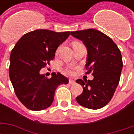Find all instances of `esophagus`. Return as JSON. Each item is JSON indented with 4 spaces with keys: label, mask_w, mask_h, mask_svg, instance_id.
Segmentation results:
<instances>
[{
    "label": "esophagus",
    "mask_w": 134,
    "mask_h": 134,
    "mask_svg": "<svg viewBox=\"0 0 134 134\" xmlns=\"http://www.w3.org/2000/svg\"><path fill=\"white\" fill-rule=\"evenodd\" d=\"M69 83H70V85H75L76 82L75 81H74L73 80H69Z\"/></svg>",
    "instance_id": "esophagus-1"
}]
</instances>
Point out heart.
<instances>
[{
	"label": "heart",
	"instance_id": "obj_1",
	"mask_svg": "<svg viewBox=\"0 0 134 134\" xmlns=\"http://www.w3.org/2000/svg\"><path fill=\"white\" fill-rule=\"evenodd\" d=\"M75 44H76V43H75ZM73 70H74V67H69L68 68H67V70H66L65 72L67 73V74H70V75H72V74H73V73H74V72H73Z\"/></svg>",
	"mask_w": 134,
	"mask_h": 134
}]
</instances>
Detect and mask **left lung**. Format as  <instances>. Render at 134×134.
Returning a JSON list of instances; mask_svg holds the SVG:
<instances>
[{"label":"left lung","instance_id":"8db88e82","mask_svg":"<svg viewBox=\"0 0 134 134\" xmlns=\"http://www.w3.org/2000/svg\"><path fill=\"white\" fill-rule=\"evenodd\" d=\"M71 35L87 48L85 67L94 77L93 80H76L83 88L76 100L85 108L100 109L109 103L118 87L123 68L121 51L109 36L94 29L72 31Z\"/></svg>","mask_w":134,"mask_h":134}]
</instances>
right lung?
I'll return each instance as SVG.
<instances>
[{
    "mask_svg": "<svg viewBox=\"0 0 134 134\" xmlns=\"http://www.w3.org/2000/svg\"><path fill=\"white\" fill-rule=\"evenodd\" d=\"M70 31L36 29L20 38L10 56L9 77L17 98L31 110L46 109L52 104L57 87L69 80L59 72L48 79L39 71L52 60L57 49Z\"/></svg>",
    "mask_w": 134,
    "mask_h": 134,
    "instance_id": "1",
    "label": "right lung"
}]
</instances>
